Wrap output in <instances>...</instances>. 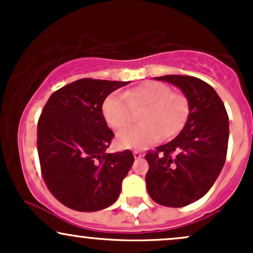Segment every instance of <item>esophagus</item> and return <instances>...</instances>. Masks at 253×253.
Returning a JSON list of instances; mask_svg holds the SVG:
<instances>
[{"mask_svg":"<svg viewBox=\"0 0 253 253\" xmlns=\"http://www.w3.org/2000/svg\"><path fill=\"white\" fill-rule=\"evenodd\" d=\"M133 156H134L135 159H139V158H141V157H143V153H141L140 151L134 150V151H133Z\"/></svg>","mask_w":253,"mask_h":253,"instance_id":"esophagus-1","label":"esophagus"}]
</instances>
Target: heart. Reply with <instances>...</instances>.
Listing matches in <instances>:
<instances>
[{
    "label": "heart",
    "instance_id": "heart-1",
    "mask_svg": "<svg viewBox=\"0 0 253 253\" xmlns=\"http://www.w3.org/2000/svg\"><path fill=\"white\" fill-rule=\"evenodd\" d=\"M146 108L143 125H134L118 133V145L124 149H145L162 138L178 134L190 114V103L182 92H175L168 84L146 82L123 94L114 92L104 100L103 117L113 128H123L132 121L134 110Z\"/></svg>",
    "mask_w": 253,
    "mask_h": 253
}]
</instances>
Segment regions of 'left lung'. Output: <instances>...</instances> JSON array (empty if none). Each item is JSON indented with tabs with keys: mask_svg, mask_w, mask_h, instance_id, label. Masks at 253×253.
I'll return each mask as SVG.
<instances>
[{
	"mask_svg": "<svg viewBox=\"0 0 253 253\" xmlns=\"http://www.w3.org/2000/svg\"><path fill=\"white\" fill-rule=\"evenodd\" d=\"M178 86L190 103L184 128L170 143L149 151L145 181L153 201L179 208L197 201L216 181L226 161L228 115L208 83L182 75L155 77Z\"/></svg>",
	"mask_w": 253,
	"mask_h": 253,
	"instance_id": "left-lung-1",
	"label": "left lung"
}]
</instances>
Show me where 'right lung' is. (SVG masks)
Here are the masks:
<instances>
[{
	"instance_id": "1",
	"label": "right lung",
	"mask_w": 253,
	"mask_h": 253,
	"mask_svg": "<svg viewBox=\"0 0 253 253\" xmlns=\"http://www.w3.org/2000/svg\"><path fill=\"white\" fill-rule=\"evenodd\" d=\"M126 84L82 78L54 91L42 110L37 146L43 182L71 210L101 211L120 195L134 157L129 150L106 153L114 133L102 104Z\"/></svg>"
}]
</instances>
